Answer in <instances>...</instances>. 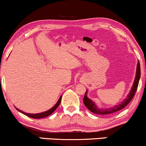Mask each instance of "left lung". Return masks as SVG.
Returning a JSON list of instances; mask_svg holds the SVG:
<instances>
[{"label":"left lung","mask_w":146,"mask_h":146,"mask_svg":"<svg viewBox=\"0 0 146 146\" xmlns=\"http://www.w3.org/2000/svg\"><path fill=\"white\" fill-rule=\"evenodd\" d=\"M141 77V67H140V63L138 62V64H137V72H136V77L135 79H134V84H133L132 87L131 88V90L129 91V94L127 96V98L125 99L123 101L121 102L119 105H116L114 107H110V108L108 109H99L96 107V105H95L94 102L92 100H90L89 98L87 97V91H86L85 94H84V99H83V102H84V105L87 107V109L89 110H90L91 112L96 113V114H110V113H114V112H116L118 111H120L122 109L124 108L125 107L127 106V105L129 104V102L132 100L133 97L134 96V94H135L136 91H137V87H138L139 85V80H140Z\"/></svg>","instance_id":"8db88e82"}]
</instances>
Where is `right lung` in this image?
I'll return each instance as SVG.
<instances>
[{"label": "right lung", "mask_w": 146, "mask_h": 146, "mask_svg": "<svg viewBox=\"0 0 146 146\" xmlns=\"http://www.w3.org/2000/svg\"><path fill=\"white\" fill-rule=\"evenodd\" d=\"M61 99H62V96H60V99L58 100V101H57V103L55 104V106L52 107V108L50 109V110H48V111H44V112H42V113H25V112L21 111L20 110H19V109L16 108L17 110H18L19 111L21 112L22 113H23V114L26 115L27 116H28V117H30V118H45V117H47V116H48L49 115H50L51 113H52L58 107L59 105H60V102H61Z\"/></svg>", "instance_id": "add662e5"}]
</instances>
